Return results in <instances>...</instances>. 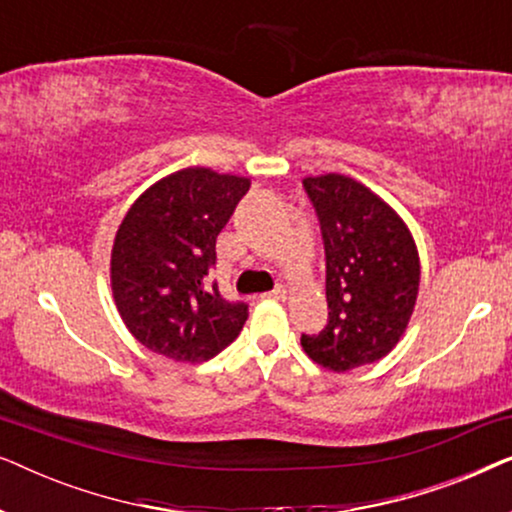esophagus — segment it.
<instances>
[{
	"instance_id": "obj_1",
	"label": "esophagus",
	"mask_w": 512,
	"mask_h": 512,
	"mask_svg": "<svg viewBox=\"0 0 512 512\" xmlns=\"http://www.w3.org/2000/svg\"><path fill=\"white\" fill-rule=\"evenodd\" d=\"M265 298H272V300H282V298H286V289H284V286H277V289H272V291L265 293Z\"/></svg>"
}]
</instances>
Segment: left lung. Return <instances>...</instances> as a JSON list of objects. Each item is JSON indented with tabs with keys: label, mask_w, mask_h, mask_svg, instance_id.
Listing matches in <instances>:
<instances>
[{
	"label": "left lung",
	"mask_w": 512,
	"mask_h": 512,
	"mask_svg": "<svg viewBox=\"0 0 512 512\" xmlns=\"http://www.w3.org/2000/svg\"><path fill=\"white\" fill-rule=\"evenodd\" d=\"M326 251L328 324L300 345L333 373L368 366L403 338L419 291V254L408 226L361 181L305 177Z\"/></svg>",
	"instance_id": "8db88e82"
}]
</instances>
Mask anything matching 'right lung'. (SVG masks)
I'll use <instances>...</instances> for the list:
<instances>
[{"mask_svg": "<svg viewBox=\"0 0 512 512\" xmlns=\"http://www.w3.org/2000/svg\"><path fill=\"white\" fill-rule=\"evenodd\" d=\"M251 181L186 167L146 188L111 249V291L128 331L172 361L202 363L240 335L249 307L230 303L207 275L216 237Z\"/></svg>", "mask_w": 512, "mask_h": 512, "instance_id": "right-lung-1", "label": "right lung"}]
</instances>
